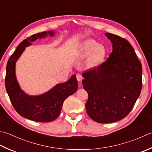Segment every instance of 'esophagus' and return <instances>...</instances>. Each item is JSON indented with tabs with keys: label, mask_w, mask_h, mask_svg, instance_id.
Masks as SVG:
<instances>
[{
	"label": "esophagus",
	"mask_w": 152,
	"mask_h": 152,
	"mask_svg": "<svg viewBox=\"0 0 152 152\" xmlns=\"http://www.w3.org/2000/svg\"><path fill=\"white\" fill-rule=\"evenodd\" d=\"M76 78L78 80V82H81L82 80V76L80 74H76Z\"/></svg>",
	"instance_id": "1"
}]
</instances>
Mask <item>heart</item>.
I'll use <instances>...</instances> for the list:
<instances>
[{"mask_svg": "<svg viewBox=\"0 0 152 152\" xmlns=\"http://www.w3.org/2000/svg\"><path fill=\"white\" fill-rule=\"evenodd\" d=\"M82 51L85 55L89 56V61L93 65L102 63L107 55V50L102 45H98L96 41L88 39L84 42Z\"/></svg>", "mask_w": 152, "mask_h": 152, "instance_id": "obj_1", "label": "heart"}]
</instances>
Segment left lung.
Returning <instances> with one entry per match:
<instances>
[{
	"label": "left lung",
	"mask_w": 152,
	"mask_h": 152,
	"mask_svg": "<svg viewBox=\"0 0 152 152\" xmlns=\"http://www.w3.org/2000/svg\"><path fill=\"white\" fill-rule=\"evenodd\" d=\"M113 51L98 67L82 74V84L88 94L86 109L91 119L111 123L131 111L140 94L142 67L134 48L125 39L106 33Z\"/></svg>",
	"instance_id": "8db88e82"
}]
</instances>
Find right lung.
Returning a JSON list of instances; mask_svg holds the SVG:
<instances>
[{
  "label": "right lung",
  "mask_w": 152,
  "mask_h": 152,
  "mask_svg": "<svg viewBox=\"0 0 152 152\" xmlns=\"http://www.w3.org/2000/svg\"><path fill=\"white\" fill-rule=\"evenodd\" d=\"M49 34L53 36L54 31H43L31 35L22 41L8 59L5 77L6 90L14 109L22 117L28 119L48 123L55 120L60 115L64 101L78 90L76 75L67 82L56 84L40 96H29L22 90L16 77V62L24 51L25 47L31 45L37 39L45 37Z\"/></svg>",
  "instance_id": "right-lung-1"
}]
</instances>
